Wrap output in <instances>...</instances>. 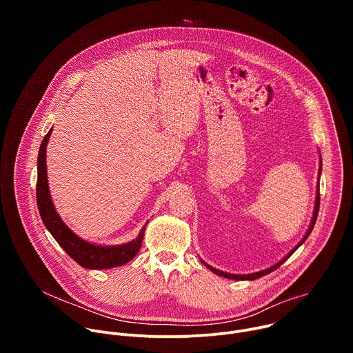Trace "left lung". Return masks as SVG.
I'll return each mask as SVG.
<instances>
[{"instance_id":"left-lung-1","label":"left lung","mask_w":353,"mask_h":353,"mask_svg":"<svg viewBox=\"0 0 353 353\" xmlns=\"http://www.w3.org/2000/svg\"><path fill=\"white\" fill-rule=\"evenodd\" d=\"M320 170H321V166H320ZM319 187L320 185H317V195H316V207H314V214H313V219H312V223H310V228H309V230H307V233L305 234V237L301 239V241L290 251V253L286 256V257H283L279 263H276L275 265H272V267H270V268H267V270H264V271H260V272H254V274H248V275H236V274H229V272H223V271H219V270H216V268H214V267H211V265H208L207 263H204L203 260V264H205V267L207 268H210L212 272H215V274H218V275H221V276H225V278H228V279H236V281H253V279H257V278H260V276H264V275H267V274H270V272H272V271H275L278 267H281L293 253L294 251L305 243V240L309 237V234L312 233V230H313V228H314V223H316V221H317V215H319V210H320V192H319Z\"/></svg>"}]
</instances>
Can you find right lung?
Instances as JSON below:
<instances>
[{
	"instance_id": "1",
	"label": "right lung",
	"mask_w": 353,
	"mask_h": 353,
	"mask_svg": "<svg viewBox=\"0 0 353 353\" xmlns=\"http://www.w3.org/2000/svg\"><path fill=\"white\" fill-rule=\"evenodd\" d=\"M52 134L50 130L41 141L37 157V183H36V201L39 214L47 230L52 233L56 241L65 250V253L77 261L81 267L88 270H108L121 267L131 261L141 248L143 232L146 225L141 229L137 239L120 245H99L78 237L59 216L53 205L47 183L46 166V148ZM148 223V222H146Z\"/></svg>"
}]
</instances>
